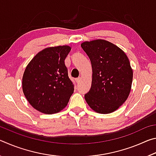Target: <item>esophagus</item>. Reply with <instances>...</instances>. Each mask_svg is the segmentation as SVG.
<instances>
[{
  "instance_id": "obj_1",
  "label": "esophagus",
  "mask_w": 156,
  "mask_h": 156,
  "mask_svg": "<svg viewBox=\"0 0 156 156\" xmlns=\"http://www.w3.org/2000/svg\"><path fill=\"white\" fill-rule=\"evenodd\" d=\"M80 80H81V78H80V77L76 79V83H80Z\"/></svg>"
}]
</instances>
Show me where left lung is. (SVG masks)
Returning a JSON list of instances; mask_svg holds the SVG:
<instances>
[{"label":"left lung","instance_id":"obj_1","mask_svg":"<svg viewBox=\"0 0 156 156\" xmlns=\"http://www.w3.org/2000/svg\"><path fill=\"white\" fill-rule=\"evenodd\" d=\"M81 47L91 60L93 72L86 102L97 113L115 112L131 91L133 70L128 57L114 44L101 39L84 42Z\"/></svg>","mask_w":156,"mask_h":156}]
</instances>
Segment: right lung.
<instances>
[{
  "instance_id": "right-lung-1",
  "label": "right lung",
  "mask_w": 156,
  "mask_h": 156,
  "mask_svg": "<svg viewBox=\"0 0 156 156\" xmlns=\"http://www.w3.org/2000/svg\"><path fill=\"white\" fill-rule=\"evenodd\" d=\"M71 47H48L38 52L26 67L23 91L34 109L46 114L60 112L74 91L65 60Z\"/></svg>"
}]
</instances>
